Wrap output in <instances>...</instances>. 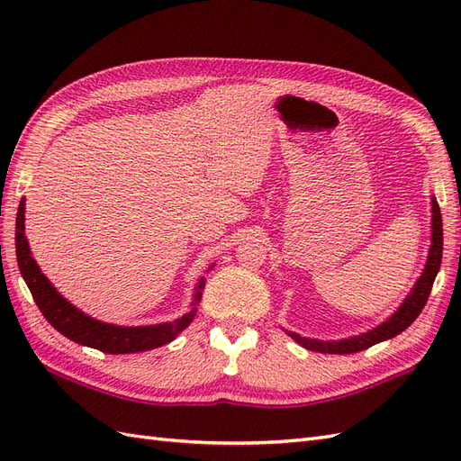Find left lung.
Here are the masks:
<instances>
[{"label": "left lung", "instance_id": "left-lung-1", "mask_svg": "<svg viewBox=\"0 0 461 461\" xmlns=\"http://www.w3.org/2000/svg\"><path fill=\"white\" fill-rule=\"evenodd\" d=\"M430 203H432V222H430L432 230H430V248H429L425 269H423L421 276L417 278V283L411 288L408 298L403 300V303L400 305L398 312L393 317L386 319L384 323H381L379 327L359 334V337L344 339V340H337V342L305 339V337H300V334H296V332L286 330L288 337L292 340H296L300 346H303L305 350H312V352L354 354V352L367 350V348L379 344L383 340L393 339L402 330H406L417 319V315L421 313V310L425 308V303H427L429 294L432 290V283H435V276L440 269V261H442V215H440V207H438V202L435 200V196H432Z\"/></svg>", "mask_w": 461, "mask_h": 461}]
</instances>
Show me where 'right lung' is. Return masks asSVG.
<instances>
[{
    "label": "right lung",
    "instance_id": "obj_1",
    "mask_svg": "<svg viewBox=\"0 0 461 461\" xmlns=\"http://www.w3.org/2000/svg\"><path fill=\"white\" fill-rule=\"evenodd\" d=\"M15 229L19 269L38 305V310L48 319V323L53 329H58L63 337L71 339L77 344L95 348V350L105 354L146 352L175 340L178 334L192 323L194 317H196L198 303L202 300V290L205 286L203 276L196 285V292H194L192 310L180 319L173 321V323L148 327H119L111 323H102V321L77 310L71 302H67L48 281V276L40 271L38 263L31 256L29 240H26L24 236V198L19 203Z\"/></svg>",
    "mask_w": 461,
    "mask_h": 461
}]
</instances>
